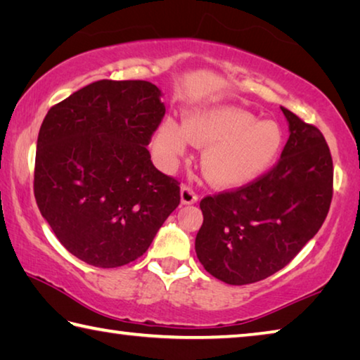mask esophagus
Wrapping results in <instances>:
<instances>
[{
  "label": "esophagus",
  "mask_w": 360,
  "mask_h": 360,
  "mask_svg": "<svg viewBox=\"0 0 360 360\" xmlns=\"http://www.w3.org/2000/svg\"><path fill=\"white\" fill-rule=\"evenodd\" d=\"M198 195L193 192V188L191 187H181V203L182 205H193L197 203Z\"/></svg>",
  "instance_id": "obj_1"
}]
</instances>
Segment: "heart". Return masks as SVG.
<instances>
[{
	"label": "heart",
	"mask_w": 360,
	"mask_h": 360,
	"mask_svg": "<svg viewBox=\"0 0 360 360\" xmlns=\"http://www.w3.org/2000/svg\"><path fill=\"white\" fill-rule=\"evenodd\" d=\"M191 143L206 146L202 169L211 184L238 187L257 179L283 149L281 127L236 106H211L187 115L184 124L165 117L154 133V152L162 165H172Z\"/></svg>",
	"instance_id": "1"
}]
</instances>
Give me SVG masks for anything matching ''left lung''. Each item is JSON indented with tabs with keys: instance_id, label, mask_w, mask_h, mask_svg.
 <instances>
[{
	"instance_id": "left-lung-1",
	"label": "left lung",
	"mask_w": 360,
	"mask_h": 360,
	"mask_svg": "<svg viewBox=\"0 0 360 360\" xmlns=\"http://www.w3.org/2000/svg\"><path fill=\"white\" fill-rule=\"evenodd\" d=\"M289 139L278 165L233 192L200 202L195 252L205 270L231 285L284 268L318 233L332 202L333 163L326 138L281 106Z\"/></svg>"
}]
</instances>
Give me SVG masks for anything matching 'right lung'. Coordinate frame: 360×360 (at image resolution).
<instances>
[{"instance_id":"obj_1","label":"right lung","mask_w":360,"mask_h":360,"mask_svg":"<svg viewBox=\"0 0 360 360\" xmlns=\"http://www.w3.org/2000/svg\"><path fill=\"white\" fill-rule=\"evenodd\" d=\"M148 81H96L49 109L36 144L34 198L58 241L94 266L148 251L181 202L146 149L165 105Z\"/></svg>"}]
</instances>
